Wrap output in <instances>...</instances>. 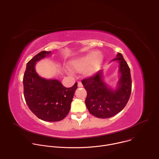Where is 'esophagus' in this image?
<instances>
[{
  "instance_id": "obj_1",
  "label": "esophagus",
  "mask_w": 159,
  "mask_h": 159,
  "mask_svg": "<svg viewBox=\"0 0 159 159\" xmlns=\"http://www.w3.org/2000/svg\"><path fill=\"white\" fill-rule=\"evenodd\" d=\"M78 87H83V85H82V82H80V81L78 82Z\"/></svg>"
}]
</instances>
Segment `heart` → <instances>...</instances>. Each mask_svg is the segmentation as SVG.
Instances as JSON below:
<instances>
[{
	"mask_svg": "<svg viewBox=\"0 0 159 159\" xmlns=\"http://www.w3.org/2000/svg\"><path fill=\"white\" fill-rule=\"evenodd\" d=\"M101 59L102 55L99 53L91 52L74 60L70 63V67L77 71L84 69V74L90 76L97 71Z\"/></svg>",
	"mask_w": 159,
	"mask_h": 159,
	"instance_id": "heart-1",
	"label": "heart"
}]
</instances>
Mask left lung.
Segmentation results:
<instances>
[{"mask_svg": "<svg viewBox=\"0 0 159 159\" xmlns=\"http://www.w3.org/2000/svg\"><path fill=\"white\" fill-rule=\"evenodd\" d=\"M116 57L112 61H119L121 77L115 90L103 81L102 70L82 80L87 93L86 107L90 114L99 118L115 116L124 109L131 95L132 82L129 66L121 53H118Z\"/></svg>", "mask_w": 159, "mask_h": 159, "instance_id": "obj_1", "label": "left lung"}]
</instances>
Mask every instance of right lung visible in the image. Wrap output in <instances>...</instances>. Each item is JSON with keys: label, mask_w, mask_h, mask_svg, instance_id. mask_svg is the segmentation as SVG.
<instances>
[{"label": "right lung", "mask_w": 159, "mask_h": 159, "mask_svg": "<svg viewBox=\"0 0 159 159\" xmlns=\"http://www.w3.org/2000/svg\"><path fill=\"white\" fill-rule=\"evenodd\" d=\"M51 52L42 51L30 60L23 77L24 96L30 109L40 120L59 121L69 112L77 83L65 87L57 79H45L38 75L35 63L48 56Z\"/></svg>", "instance_id": "add662e5"}]
</instances>
